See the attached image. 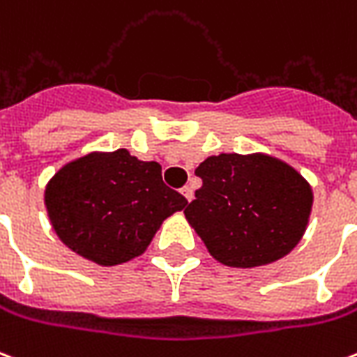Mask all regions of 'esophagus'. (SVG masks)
Segmentation results:
<instances>
[{
    "mask_svg": "<svg viewBox=\"0 0 357 357\" xmlns=\"http://www.w3.org/2000/svg\"><path fill=\"white\" fill-rule=\"evenodd\" d=\"M181 192H183V197L187 198V200H192V198H195V189H192V187H190V185H185L183 189H181Z\"/></svg>",
    "mask_w": 357,
    "mask_h": 357,
    "instance_id": "34e87169",
    "label": "esophagus"
}]
</instances>
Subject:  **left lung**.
Returning a JSON list of instances; mask_svg holds the SVG:
<instances>
[{
  "instance_id": "obj_1",
  "label": "left lung",
  "mask_w": 357,
  "mask_h": 357,
  "mask_svg": "<svg viewBox=\"0 0 357 357\" xmlns=\"http://www.w3.org/2000/svg\"><path fill=\"white\" fill-rule=\"evenodd\" d=\"M195 174L202 187L185 217L219 262L264 266L299 243L312 192L287 162L268 155L221 153L200 162Z\"/></svg>"
}]
</instances>
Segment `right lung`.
I'll return each instance as SVG.
<instances>
[{
  "instance_id": "add662e5",
  "label": "right lung",
  "mask_w": 357,
  "mask_h": 357,
  "mask_svg": "<svg viewBox=\"0 0 357 357\" xmlns=\"http://www.w3.org/2000/svg\"><path fill=\"white\" fill-rule=\"evenodd\" d=\"M45 202L69 249L100 266H116L142 255L187 198L162 181L159 162L118 149L69 162L50 179Z\"/></svg>"
}]
</instances>
